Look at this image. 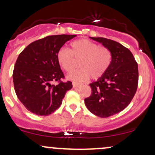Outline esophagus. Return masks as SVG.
I'll return each instance as SVG.
<instances>
[{"label": "esophagus", "mask_w": 155, "mask_h": 155, "mask_svg": "<svg viewBox=\"0 0 155 155\" xmlns=\"http://www.w3.org/2000/svg\"><path fill=\"white\" fill-rule=\"evenodd\" d=\"M81 84H78V83L73 82V87H80Z\"/></svg>", "instance_id": "1"}]
</instances>
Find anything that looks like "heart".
Returning <instances> with one entry per match:
<instances>
[{
  "label": "heart",
  "mask_w": 155,
  "mask_h": 155,
  "mask_svg": "<svg viewBox=\"0 0 155 155\" xmlns=\"http://www.w3.org/2000/svg\"><path fill=\"white\" fill-rule=\"evenodd\" d=\"M71 50L62 48L57 53V62L66 72H71L79 62L81 69L68 76L70 80L77 82L87 81L90 77L100 79L105 74L112 60L111 53L107 48L99 47L98 44L87 39L75 40L71 43Z\"/></svg>",
  "instance_id": "1"
}]
</instances>
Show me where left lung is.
<instances>
[{"instance_id":"8db88e82","label":"left lung","mask_w":155,"mask_h":155,"mask_svg":"<svg viewBox=\"0 0 155 155\" xmlns=\"http://www.w3.org/2000/svg\"><path fill=\"white\" fill-rule=\"evenodd\" d=\"M107 48L112 56L105 74L93 81L92 94L84 99L87 108L95 115L107 118L130 104L138 84V66L132 52L121 44L104 37H90Z\"/></svg>"}]
</instances>
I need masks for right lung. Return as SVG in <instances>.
Returning <instances> with one entry per match:
<instances>
[{"instance_id": "1", "label": "right lung", "mask_w": 155, "mask_h": 155, "mask_svg": "<svg viewBox=\"0 0 155 155\" xmlns=\"http://www.w3.org/2000/svg\"><path fill=\"white\" fill-rule=\"evenodd\" d=\"M76 35H52L31 42L18 56L13 71L15 91L25 107L37 115H50L62 104L72 82L61 81L64 74L57 53ZM58 81L57 86L52 81Z\"/></svg>"}]
</instances>
